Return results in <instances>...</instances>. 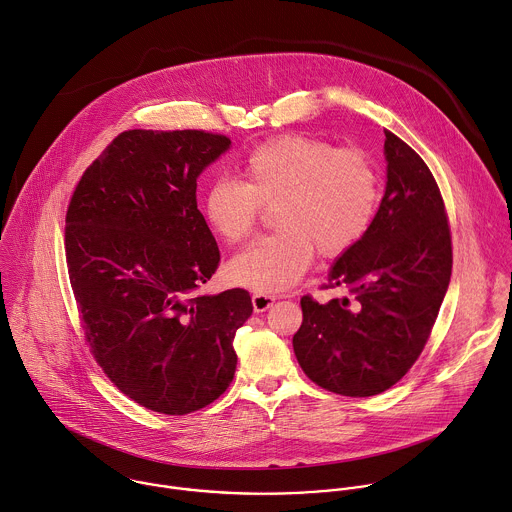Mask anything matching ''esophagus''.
<instances>
[{
  "label": "esophagus",
  "mask_w": 512,
  "mask_h": 512,
  "mask_svg": "<svg viewBox=\"0 0 512 512\" xmlns=\"http://www.w3.org/2000/svg\"><path fill=\"white\" fill-rule=\"evenodd\" d=\"M251 301H253V309H255L257 313H263V311H267V309L275 303V295H267V293H253Z\"/></svg>",
  "instance_id": "esophagus-1"
}]
</instances>
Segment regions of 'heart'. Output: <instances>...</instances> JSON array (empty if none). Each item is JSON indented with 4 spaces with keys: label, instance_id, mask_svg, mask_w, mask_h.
<instances>
[{
    "label": "heart",
    "instance_id": "obj_1",
    "mask_svg": "<svg viewBox=\"0 0 512 512\" xmlns=\"http://www.w3.org/2000/svg\"><path fill=\"white\" fill-rule=\"evenodd\" d=\"M243 181L215 179L203 195L209 227L227 243L247 239L273 209V235L255 239L229 261L231 281L259 293L295 285L309 269L315 249L339 257L370 231L380 177L372 158L354 146L283 134L253 148L241 164Z\"/></svg>",
    "mask_w": 512,
    "mask_h": 512
}]
</instances>
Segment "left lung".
<instances>
[{
    "label": "left lung",
    "mask_w": 512,
    "mask_h": 512,
    "mask_svg": "<svg viewBox=\"0 0 512 512\" xmlns=\"http://www.w3.org/2000/svg\"><path fill=\"white\" fill-rule=\"evenodd\" d=\"M388 183L366 237L335 261L323 289L354 301L301 297L293 352L319 388L352 398L400 382L420 358L452 273V237L440 189L420 154L384 130Z\"/></svg>",
    "instance_id": "left-lung-1"
}]
</instances>
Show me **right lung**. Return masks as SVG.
Segmentation results:
<instances>
[{
	"label": "right lung",
	"mask_w": 512,
	"mask_h": 512,
	"mask_svg": "<svg viewBox=\"0 0 512 512\" xmlns=\"http://www.w3.org/2000/svg\"><path fill=\"white\" fill-rule=\"evenodd\" d=\"M231 140L205 130H126L84 170L66 213V263L86 344L136 404L185 416L233 382L245 289L199 295L221 253L197 179Z\"/></svg>",
	"instance_id": "add662e5"
}]
</instances>
